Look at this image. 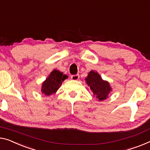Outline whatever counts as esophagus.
Listing matches in <instances>:
<instances>
[{"mask_svg":"<svg viewBox=\"0 0 150 150\" xmlns=\"http://www.w3.org/2000/svg\"><path fill=\"white\" fill-rule=\"evenodd\" d=\"M79 78V75L76 74V75H72L71 76V79L73 80H77Z\"/></svg>","mask_w":150,"mask_h":150,"instance_id":"obj_1","label":"esophagus"}]
</instances>
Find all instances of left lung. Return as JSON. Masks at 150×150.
I'll list each match as a JSON object with an SVG mask.
<instances>
[{"label": "left lung", "instance_id": "obj_1", "mask_svg": "<svg viewBox=\"0 0 150 150\" xmlns=\"http://www.w3.org/2000/svg\"><path fill=\"white\" fill-rule=\"evenodd\" d=\"M86 81L96 99L103 100L108 97V94L111 91L109 83L104 81L97 72L91 71Z\"/></svg>", "mask_w": 150, "mask_h": 150}]
</instances>
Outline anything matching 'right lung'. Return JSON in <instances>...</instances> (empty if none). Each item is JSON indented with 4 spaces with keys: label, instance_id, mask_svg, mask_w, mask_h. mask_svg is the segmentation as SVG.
I'll use <instances>...</instances> for the list:
<instances>
[{
    "label": "right lung",
    "instance_id": "obj_1",
    "mask_svg": "<svg viewBox=\"0 0 150 150\" xmlns=\"http://www.w3.org/2000/svg\"><path fill=\"white\" fill-rule=\"evenodd\" d=\"M68 76L58 70H54L50 74L45 81L43 83L41 91L46 96L51 95L56 93L64 81Z\"/></svg>",
    "mask_w": 150,
    "mask_h": 150
}]
</instances>
